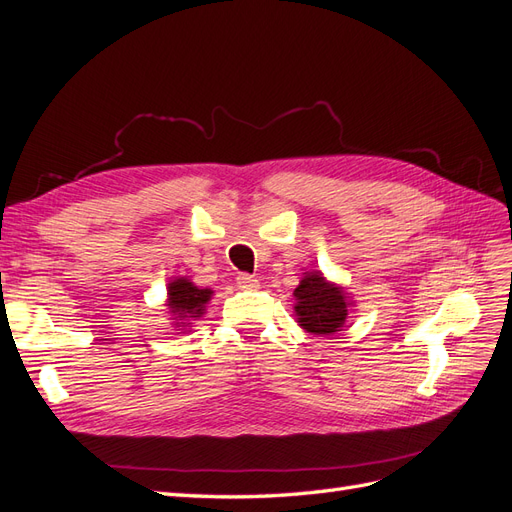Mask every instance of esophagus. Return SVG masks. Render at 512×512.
I'll return each instance as SVG.
<instances>
[{"label":"esophagus","instance_id":"1","mask_svg":"<svg viewBox=\"0 0 512 512\" xmlns=\"http://www.w3.org/2000/svg\"><path fill=\"white\" fill-rule=\"evenodd\" d=\"M237 284H239V288H256L258 280H256L254 275H250V273H239L237 275Z\"/></svg>","mask_w":512,"mask_h":512}]
</instances>
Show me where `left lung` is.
I'll return each mask as SVG.
<instances>
[{
	"label": "left lung",
	"mask_w": 512,
	"mask_h": 512,
	"mask_svg": "<svg viewBox=\"0 0 512 512\" xmlns=\"http://www.w3.org/2000/svg\"><path fill=\"white\" fill-rule=\"evenodd\" d=\"M294 314L303 329L316 335H329L344 327L348 316V303L342 288L329 284L322 273H305L301 284L294 290Z\"/></svg>",
	"instance_id": "1"
}]
</instances>
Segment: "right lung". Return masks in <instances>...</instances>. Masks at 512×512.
Returning <instances> with one entry per match:
<instances>
[{
	"instance_id": "right-lung-1",
	"label": "right lung",
	"mask_w": 512,
	"mask_h": 512,
	"mask_svg": "<svg viewBox=\"0 0 512 512\" xmlns=\"http://www.w3.org/2000/svg\"><path fill=\"white\" fill-rule=\"evenodd\" d=\"M211 294L213 292L209 288H198L190 280H185V277H179V280L170 282L168 286L170 314L177 320L200 318L205 312V303L211 299Z\"/></svg>"
}]
</instances>
